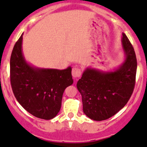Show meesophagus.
Instances as JSON below:
<instances>
[{"mask_svg":"<svg viewBox=\"0 0 147 147\" xmlns=\"http://www.w3.org/2000/svg\"><path fill=\"white\" fill-rule=\"evenodd\" d=\"M81 69L78 67H74L72 70V75L74 78H78L81 76Z\"/></svg>","mask_w":147,"mask_h":147,"instance_id":"34e87169","label":"esophagus"}]
</instances>
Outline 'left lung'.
Listing matches in <instances>:
<instances>
[{
  "instance_id": "obj_1",
  "label": "left lung",
  "mask_w": 147,
  "mask_h": 147,
  "mask_svg": "<svg viewBox=\"0 0 147 147\" xmlns=\"http://www.w3.org/2000/svg\"><path fill=\"white\" fill-rule=\"evenodd\" d=\"M121 42L124 53L122 64L107 72L87 67L77 83L83 112L92 120L102 121L114 116L132 94L137 67L135 52L124 32Z\"/></svg>"
}]
</instances>
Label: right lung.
<instances>
[{"mask_svg": "<svg viewBox=\"0 0 147 147\" xmlns=\"http://www.w3.org/2000/svg\"><path fill=\"white\" fill-rule=\"evenodd\" d=\"M23 34L15 44L10 61V83L20 105L30 114L49 120L61 108L65 88L73 83L72 67L65 69L37 67L25 59Z\"/></svg>", "mask_w": 147, "mask_h": 147, "instance_id": "obj_1", "label": "right lung"}]
</instances>
